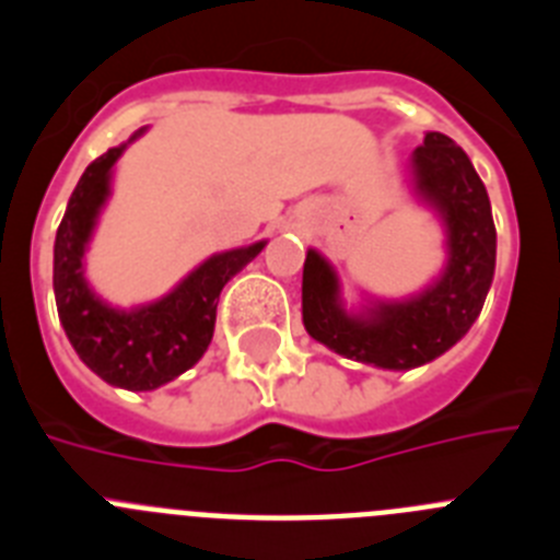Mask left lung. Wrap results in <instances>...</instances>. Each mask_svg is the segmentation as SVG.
<instances>
[{
    "instance_id": "8db88e82",
    "label": "left lung",
    "mask_w": 560,
    "mask_h": 560,
    "mask_svg": "<svg viewBox=\"0 0 560 560\" xmlns=\"http://www.w3.org/2000/svg\"><path fill=\"white\" fill-rule=\"evenodd\" d=\"M407 187L443 226L446 264L407 296L361 291L348 305L334 264L308 249L303 266V325L311 339L345 359L381 370H415L452 350L477 323L497 269L491 199L468 153L446 133L427 131L409 156Z\"/></svg>"
}]
</instances>
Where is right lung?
I'll return each instance as SVG.
<instances>
[{
    "mask_svg": "<svg viewBox=\"0 0 560 560\" xmlns=\"http://www.w3.org/2000/svg\"><path fill=\"white\" fill-rule=\"evenodd\" d=\"M145 131L148 128L133 131L126 142L108 148L83 171L69 196L52 249V291L69 345L97 378L131 393H151L179 378L207 353L221 289L269 244L255 241L215 252L151 303L120 308L103 300L89 283L86 252L101 212L112 199L114 165Z\"/></svg>",
    "mask_w": 560,
    "mask_h": 560,
    "instance_id": "add662e5",
    "label": "right lung"
}]
</instances>
